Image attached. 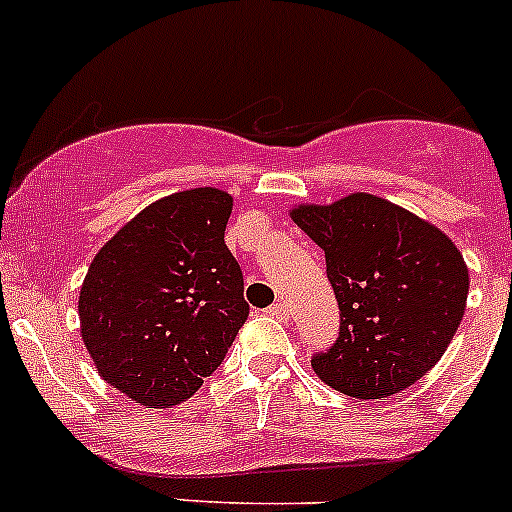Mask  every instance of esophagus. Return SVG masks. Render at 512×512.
<instances>
[{"label": "esophagus", "instance_id": "obj_1", "mask_svg": "<svg viewBox=\"0 0 512 512\" xmlns=\"http://www.w3.org/2000/svg\"><path fill=\"white\" fill-rule=\"evenodd\" d=\"M267 314H270V317H277V319H287L289 309H287L285 302H275L272 307H267Z\"/></svg>", "mask_w": 512, "mask_h": 512}]
</instances>
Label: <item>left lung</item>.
<instances>
[{
    "label": "left lung",
    "instance_id": "8db88e82",
    "mask_svg": "<svg viewBox=\"0 0 512 512\" xmlns=\"http://www.w3.org/2000/svg\"><path fill=\"white\" fill-rule=\"evenodd\" d=\"M289 215L324 250L342 319L337 342L312 356L314 374L354 399L416 384L466 312L468 267L451 237L369 193Z\"/></svg>",
    "mask_w": 512,
    "mask_h": 512
}]
</instances>
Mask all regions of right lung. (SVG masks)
Masks as SVG:
<instances>
[{"label": "right lung", "instance_id": "add662e5", "mask_svg": "<svg viewBox=\"0 0 512 512\" xmlns=\"http://www.w3.org/2000/svg\"><path fill=\"white\" fill-rule=\"evenodd\" d=\"M232 198L193 188L123 225L81 285V339L103 381L146 409L190 399L225 359L250 307L225 245Z\"/></svg>", "mask_w": 512, "mask_h": 512}]
</instances>
